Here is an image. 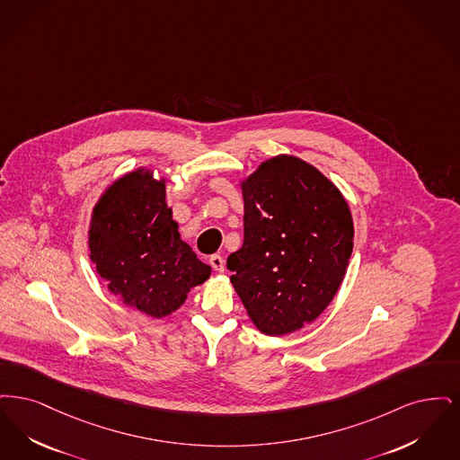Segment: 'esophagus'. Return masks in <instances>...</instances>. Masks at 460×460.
Masks as SVG:
<instances>
[{"label": "esophagus", "mask_w": 460, "mask_h": 460, "mask_svg": "<svg viewBox=\"0 0 460 460\" xmlns=\"http://www.w3.org/2000/svg\"><path fill=\"white\" fill-rule=\"evenodd\" d=\"M209 264H211L213 270L218 271V273L225 271V260L221 258L220 254H213V256L209 258Z\"/></svg>", "instance_id": "esophagus-1"}]
</instances>
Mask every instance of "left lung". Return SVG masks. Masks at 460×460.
<instances>
[{"instance_id":"obj_1","label":"left lung","mask_w":460,"mask_h":460,"mask_svg":"<svg viewBox=\"0 0 460 460\" xmlns=\"http://www.w3.org/2000/svg\"><path fill=\"white\" fill-rule=\"evenodd\" d=\"M243 243L226 268L261 333L281 337L333 300L354 247L339 189L305 161L280 155L242 181Z\"/></svg>"}]
</instances>
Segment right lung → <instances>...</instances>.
Listing matches in <instances>:
<instances>
[{"label": "right lung", "instance_id": "1", "mask_svg": "<svg viewBox=\"0 0 460 460\" xmlns=\"http://www.w3.org/2000/svg\"><path fill=\"white\" fill-rule=\"evenodd\" d=\"M89 251L110 292L153 318L177 311L190 288L211 275V266L180 239L164 179L146 168L104 190L93 209Z\"/></svg>", "mask_w": 460, "mask_h": 460}]
</instances>
